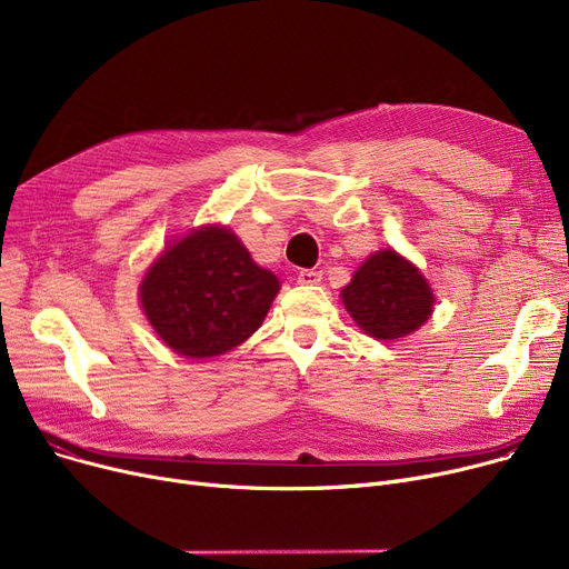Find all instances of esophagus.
I'll use <instances>...</instances> for the list:
<instances>
[{"mask_svg":"<svg viewBox=\"0 0 569 569\" xmlns=\"http://www.w3.org/2000/svg\"><path fill=\"white\" fill-rule=\"evenodd\" d=\"M322 272H316V269H300V274H297V283L302 286H316L320 283Z\"/></svg>","mask_w":569,"mask_h":569,"instance_id":"1","label":"esophagus"}]
</instances>
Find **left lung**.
Wrapping results in <instances>:
<instances>
[{"label": "left lung", "instance_id": "8db88e82", "mask_svg": "<svg viewBox=\"0 0 569 569\" xmlns=\"http://www.w3.org/2000/svg\"><path fill=\"white\" fill-rule=\"evenodd\" d=\"M341 297L352 320L382 341L415 332L433 309V292L420 269L392 249L373 253L357 269Z\"/></svg>", "mask_w": 569, "mask_h": 569}]
</instances>
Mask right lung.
<instances>
[{"label": "right lung", "instance_id": "obj_1", "mask_svg": "<svg viewBox=\"0 0 569 569\" xmlns=\"http://www.w3.org/2000/svg\"><path fill=\"white\" fill-rule=\"evenodd\" d=\"M279 292L228 228H200L168 247L140 286L142 309L179 355L202 360L249 339Z\"/></svg>", "mask_w": 569, "mask_h": 569}]
</instances>
